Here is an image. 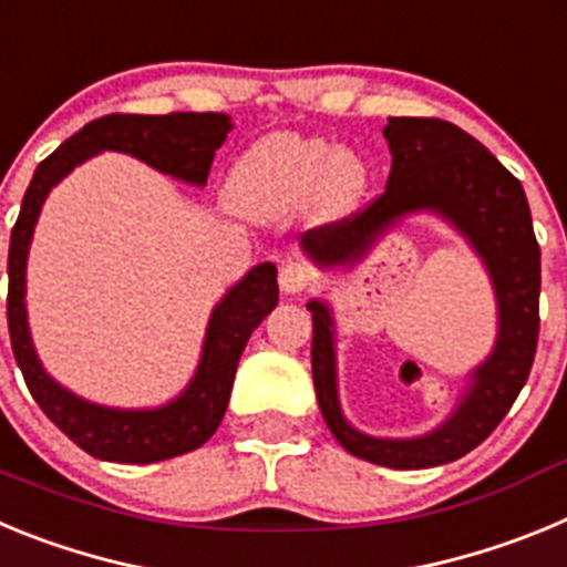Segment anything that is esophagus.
Returning <instances> with one entry per match:
<instances>
[{
  "mask_svg": "<svg viewBox=\"0 0 567 567\" xmlns=\"http://www.w3.org/2000/svg\"><path fill=\"white\" fill-rule=\"evenodd\" d=\"M278 280H280V289H284V292L298 295V292H307V289L312 287L315 272H312V267H309L307 260L292 258V260H287L284 267H280Z\"/></svg>",
  "mask_w": 567,
  "mask_h": 567,
  "instance_id": "esophagus-1",
  "label": "esophagus"
}]
</instances>
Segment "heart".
Wrapping results in <instances>:
<instances>
[{
  "label": "heart",
  "instance_id": "b5f03b06",
  "mask_svg": "<svg viewBox=\"0 0 567 567\" xmlns=\"http://www.w3.org/2000/svg\"><path fill=\"white\" fill-rule=\"evenodd\" d=\"M365 189V167L327 138L272 133L240 155L229 175V195L244 213L280 215L315 198L329 215L346 213Z\"/></svg>",
  "mask_w": 567,
  "mask_h": 567
}]
</instances>
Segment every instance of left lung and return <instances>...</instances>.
Segmentation results:
<instances>
[{"label": "left lung", "mask_w": 567, "mask_h": 567, "mask_svg": "<svg viewBox=\"0 0 567 567\" xmlns=\"http://www.w3.org/2000/svg\"><path fill=\"white\" fill-rule=\"evenodd\" d=\"M392 173L383 193L340 221L303 233L318 264H352L400 215L434 209L474 244L488 267L499 307L491 358L437 432L417 440H378L354 432L338 405L329 309L312 300V380L320 414L346 452L385 468H432L477 449L499 425L530 374L539 338V244L523 184L457 124L400 115L383 127Z\"/></svg>", "instance_id": "1"}]
</instances>
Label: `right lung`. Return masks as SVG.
I'll return each instance as SVG.
<instances>
[{
    "label": "right lung",
    "instance_id": "right-lung-1",
    "mask_svg": "<svg viewBox=\"0 0 567 567\" xmlns=\"http://www.w3.org/2000/svg\"><path fill=\"white\" fill-rule=\"evenodd\" d=\"M229 130L233 124L224 113L102 115L96 122L84 124L76 135H70L56 153L48 155L24 193L8 252L10 346L39 409L93 457L110 463H158L193 452L213 437L227 412L240 352L260 320L278 303V269L272 264H260L215 307L202 363L182 398L153 412H118L93 405L70 394L56 380H50L30 343L24 312V264L44 195L76 164L102 150L130 153L150 167L202 187L209 178L215 150L227 142Z\"/></svg>",
    "mask_w": 567,
    "mask_h": 567
}]
</instances>
